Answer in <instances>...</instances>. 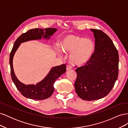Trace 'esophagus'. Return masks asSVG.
Wrapping results in <instances>:
<instances>
[{
    "label": "esophagus",
    "instance_id": "1",
    "mask_svg": "<svg viewBox=\"0 0 128 128\" xmlns=\"http://www.w3.org/2000/svg\"><path fill=\"white\" fill-rule=\"evenodd\" d=\"M72 69V67L70 66V65H67V67H66V70H70V69Z\"/></svg>",
    "mask_w": 128,
    "mask_h": 128
}]
</instances>
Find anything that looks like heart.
<instances>
[{
  "mask_svg": "<svg viewBox=\"0 0 128 128\" xmlns=\"http://www.w3.org/2000/svg\"><path fill=\"white\" fill-rule=\"evenodd\" d=\"M61 48L64 53H69V60L75 66H82L90 61L95 49L94 42L91 39L75 34H68L61 41ZM58 54H62L61 50L56 46Z\"/></svg>",
  "mask_w": 128,
  "mask_h": 128,
  "instance_id": "obj_1",
  "label": "heart"
}]
</instances>
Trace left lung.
<instances>
[{"instance_id":"left-lung-1","label":"left lung","mask_w":128,"mask_h":128,"mask_svg":"<svg viewBox=\"0 0 128 128\" xmlns=\"http://www.w3.org/2000/svg\"><path fill=\"white\" fill-rule=\"evenodd\" d=\"M95 38V51L91 59L77 68L75 91L84 100L106 96L113 88L118 74V53L113 42L102 30L90 29Z\"/></svg>"}]
</instances>
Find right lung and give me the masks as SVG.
<instances>
[{
    "label": "right lung",
    "mask_w": 128,
    "mask_h": 128,
    "mask_svg": "<svg viewBox=\"0 0 128 128\" xmlns=\"http://www.w3.org/2000/svg\"><path fill=\"white\" fill-rule=\"evenodd\" d=\"M57 30L56 28H36L31 29L26 32L22 34L15 40L12 51L10 53V64L12 79L18 90L26 98L40 100L47 99L51 96L54 91V83L56 80L66 72L65 64L52 67L48 74L44 79L36 84L26 85L19 80L15 74L13 60L15 52L22 42L30 40H40L43 38L49 40Z\"/></svg>",
    "instance_id": "obj_1"
}]
</instances>
